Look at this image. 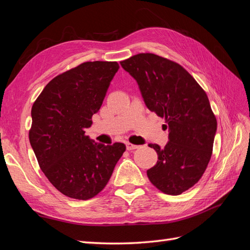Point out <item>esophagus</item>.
<instances>
[{
  "label": "esophagus",
  "mask_w": 250,
  "mask_h": 250,
  "mask_svg": "<svg viewBox=\"0 0 250 250\" xmlns=\"http://www.w3.org/2000/svg\"><path fill=\"white\" fill-rule=\"evenodd\" d=\"M139 146L137 145H133L131 143H126V149L127 150H133V149H137Z\"/></svg>",
  "instance_id": "obj_1"
}]
</instances>
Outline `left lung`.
<instances>
[{"label":"left lung","instance_id":"obj_1","mask_svg":"<svg viewBox=\"0 0 250 250\" xmlns=\"http://www.w3.org/2000/svg\"><path fill=\"white\" fill-rule=\"evenodd\" d=\"M138 82L149 110L165 118L169 142L149 144L158 155L149 180L168 195H179L201 178L210 160L217 121L206 92L180 64L152 53L120 62Z\"/></svg>","mask_w":250,"mask_h":250}]
</instances>
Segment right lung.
<instances>
[{"label":"right lung","instance_id":"add662e5","mask_svg":"<svg viewBox=\"0 0 250 250\" xmlns=\"http://www.w3.org/2000/svg\"><path fill=\"white\" fill-rule=\"evenodd\" d=\"M117 62H87L53 78L31 109L29 140L40 167L63 195L87 200L107 185L126 146L85 135L119 70Z\"/></svg>","mask_w":250,"mask_h":250}]
</instances>
